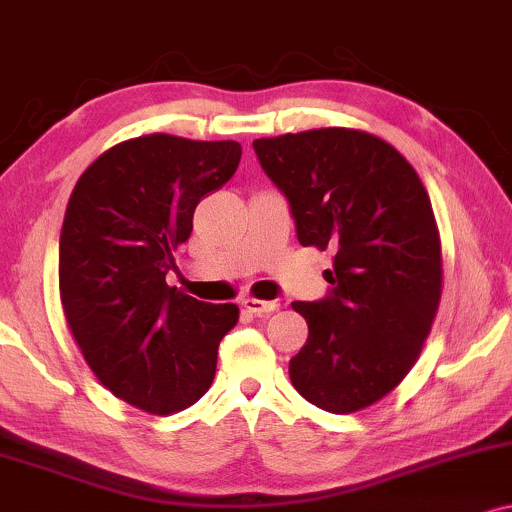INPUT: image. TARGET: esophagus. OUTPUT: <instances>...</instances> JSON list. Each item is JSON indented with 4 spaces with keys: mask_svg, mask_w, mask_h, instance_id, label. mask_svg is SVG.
Here are the masks:
<instances>
[{
    "mask_svg": "<svg viewBox=\"0 0 512 512\" xmlns=\"http://www.w3.org/2000/svg\"><path fill=\"white\" fill-rule=\"evenodd\" d=\"M243 307L252 315H272V312L279 307V303H272V300H257V298H245Z\"/></svg>",
    "mask_w": 512,
    "mask_h": 512,
    "instance_id": "34e87169",
    "label": "esophagus"
}]
</instances>
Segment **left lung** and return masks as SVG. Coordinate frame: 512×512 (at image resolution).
Listing matches in <instances>:
<instances>
[{
    "mask_svg": "<svg viewBox=\"0 0 512 512\" xmlns=\"http://www.w3.org/2000/svg\"><path fill=\"white\" fill-rule=\"evenodd\" d=\"M286 195L300 245L334 252L317 303H293L307 343L295 391L336 415L369 408L410 372L441 300V240L420 176L396 147L355 128L252 143Z\"/></svg>",
    "mask_w": 512,
    "mask_h": 512,
    "instance_id": "1",
    "label": "left lung"
}]
</instances>
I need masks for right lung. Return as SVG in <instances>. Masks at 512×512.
<instances>
[{
  "instance_id": "obj_1",
  "label": "right lung",
  "mask_w": 512,
  "mask_h": 512,
  "mask_svg": "<svg viewBox=\"0 0 512 512\" xmlns=\"http://www.w3.org/2000/svg\"><path fill=\"white\" fill-rule=\"evenodd\" d=\"M236 140L152 133L92 162L69 197L59 238V295L95 377L135 408L174 415L205 396L217 350L238 322L166 286L197 202L236 174Z\"/></svg>"
}]
</instances>
